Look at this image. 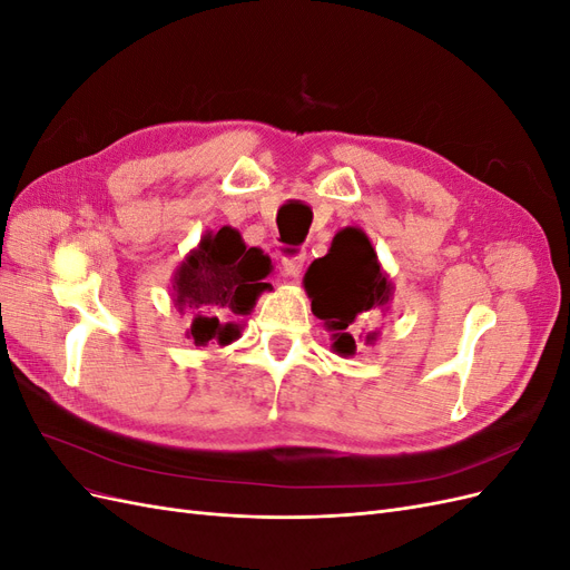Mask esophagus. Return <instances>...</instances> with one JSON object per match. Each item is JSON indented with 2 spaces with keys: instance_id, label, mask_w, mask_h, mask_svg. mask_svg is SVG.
<instances>
[{
  "instance_id": "obj_1",
  "label": "esophagus",
  "mask_w": 570,
  "mask_h": 570,
  "mask_svg": "<svg viewBox=\"0 0 570 570\" xmlns=\"http://www.w3.org/2000/svg\"><path fill=\"white\" fill-rule=\"evenodd\" d=\"M304 252H295V254H287L283 256V264H281V271L283 275H289V278H297V275L302 273V266H304Z\"/></svg>"
}]
</instances>
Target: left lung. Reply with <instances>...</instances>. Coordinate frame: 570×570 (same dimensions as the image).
I'll return each instance as SVG.
<instances>
[{
  "label": "left lung",
  "mask_w": 570,
  "mask_h": 570,
  "mask_svg": "<svg viewBox=\"0 0 570 570\" xmlns=\"http://www.w3.org/2000/svg\"><path fill=\"white\" fill-rule=\"evenodd\" d=\"M304 287L312 297V312L333 331V347L342 356L356 352L354 325L377 312H387L392 285L377 264L368 237L358 228H344L335 235L331 252L308 266ZM377 333L364 335L373 344Z\"/></svg>",
  "instance_id": "left-lung-1"
}]
</instances>
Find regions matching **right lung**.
Returning <instances> with one entry per match:
<instances>
[{
	"instance_id": "1",
	"label": "right lung",
	"mask_w": 570,
	"mask_h": 570,
	"mask_svg": "<svg viewBox=\"0 0 570 570\" xmlns=\"http://www.w3.org/2000/svg\"><path fill=\"white\" fill-rule=\"evenodd\" d=\"M271 273V258L256 247H247L233 228L204 235L199 249L189 254L176 273L174 302L189 316L187 337L195 344L218 340L233 342L237 325L218 321V314H249L258 292L271 289L262 283Z\"/></svg>"
}]
</instances>
